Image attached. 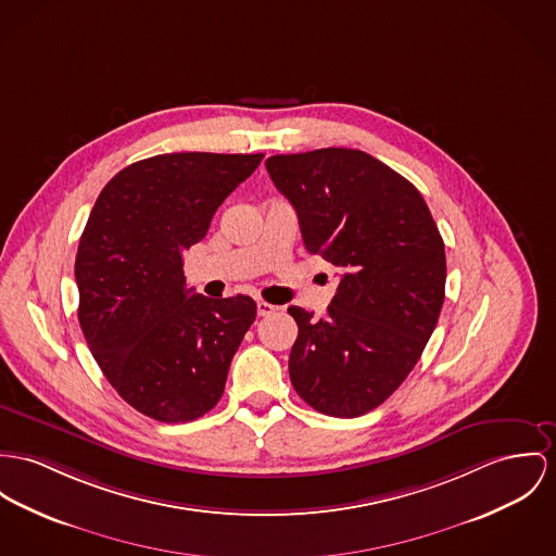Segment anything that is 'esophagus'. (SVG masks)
<instances>
[{
  "label": "esophagus",
  "instance_id": "1",
  "mask_svg": "<svg viewBox=\"0 0 556 556\" xmlns=\"http://www.w3.org/2000/svg\"><path fill=\"white\" fill-rule=\"evenodd\" d=\"M277 311V306H273V304H268V302H264V300H257V315L260 317H268V315H273Z\"/></svg>",
  "mask_w": 556,
  "mask_h": 556
}]
</instances>
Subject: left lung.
Here are the masks:
<instances>
[{"mask_svg": "<svg viewBox=\"0 0 556 556\" xmlns=\"http://www.w3.org/2000/svg\"><path fill=\"white\" fill-rule=\"evenodd\" d=\"M266 172L294 205L306 252L341 277L321 319L288 308L292 384L324 415H366L410 375L438 324L444 241L421 192L362 150L277 154Z\"/></svg>", "mask_w": 556, "mask_h": 556, "instance_id": "1", "label": "left lung"}]
</instances>
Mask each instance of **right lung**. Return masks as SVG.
Here are the masks:
<instances>
[{"label": "right lung", "instance_id": "1", "mask_svg": "<svg viewBox=\"0 0 556 556\" xmlns=\"http://www.w3.org/2000/svg\"><path fill=\"white\" fill-rule=\"evenodd\" d=\"M264 154L175 152L132 163L101 190L76 256L78 319L118 395L163 424L219 402L256 302L186 288L181 254Z\"/></svg>", "mask_w": 556, "mask_h": 556}]
</instances>
